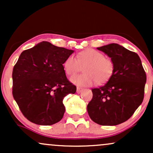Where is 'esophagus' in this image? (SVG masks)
<instances>
[{"label": "esophagus", "instance_id": "34e87169", "mask_svg": "<svg viewBox=\"0 0 153 153\" xmlns=\"http://www.w3.org/2000/svg\"><path fill=\"white\" fill-rule=\"evenodd\" d=\"M82 91V88H80V87H77V93H80L81 91Z\"/></svg>", "mask_w": 153, "mask_h": 153}]
</instances>
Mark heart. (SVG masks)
Returning <instances> with one entry per match:
<instances>
[{
  "label": "heart",
  "mask_w": 153,
  "mask_h": 153,
  "mask_svg": "<svg viewBox=\"0 0 153 153\" xmlns=\"http://www.w3.org/2000/svg\"><path fill=\"white\" fill-rule=\"evenodd\" d=\"M84 68L85 73L75 75L71 82L78 86H88L95 83H104L111 78L114 71V64L109 58L105 57L102 52L94 49H85L77 55L67 57L63 62V68L67 75L73 76Z\"/></svg>",
  "instance_id": "obj_1"
}]
</instances>
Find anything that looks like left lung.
<instances>
[{"mask_svg":"<svg viewBox=\"0 0 153 153\" xmlns=\"http://www.w3.org/2000/svg\"><path fill=\"white\" fill-rule=\"evenodd\" d=\"M97 49L111 57L114 71L104 85L91 90L88 113L100 125H117L130 118L143 102L146 73L138 54L118 44Z\"/></svg>","mask_w":153,"mask_h":153,"instance_id":"8db88e82","label":"left lung"}]
</instances>
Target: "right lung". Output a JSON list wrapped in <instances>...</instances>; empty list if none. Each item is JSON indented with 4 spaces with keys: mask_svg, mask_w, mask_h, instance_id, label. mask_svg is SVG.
<instances>
[{
    "mask_svg": "<svg viewBox=\"0 0 153 153\" xmlns=\"http://www.w3.org/2000/svg\"><path fill=\"white\" fill-rule=\"evenodd\" d=\"M73 52L42 42L19 56L12 73V94L23 115L31 122L52 125L62 119L63 99L76 92L63 68V62Z\"/></svg>",
    "mask_w": 153,
    "mask_h": 153,
    "instance_id": "add662e5",
    "label": "right lung"
}]
</instances>
